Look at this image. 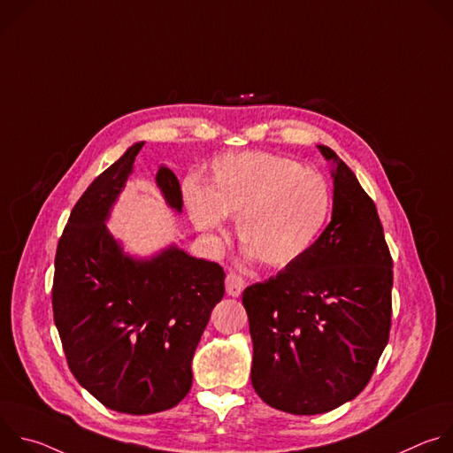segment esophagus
I'll return each mask as SVG.
<instances>
[{
    "label": "esophagus",
    "instance_id": "obj_1",
    "mask_svg": "<svg viewBox=\"0 0 453 453\" xmlns=\"http://www.w3.org/2000/svg\"><path fill=\"white\" fill-rule=\"evenodd\" d=\"M245 288V280L236 274V273H227L226 276V292L231 296V297H238Z\"/></svg>",
    "mask_w": 453,
    "mask_h": 453
}]
</instances>
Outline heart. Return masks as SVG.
<instances>
[{"instance_id":"b5f03b06","label":"heart","mask_w":453,"mask_h":453,"mask_svg":"<svg viewBox=\"0 0 453 453\" xmlns=\"http://www.w3.org/2000/svg\"><path fill=\"white\" fill-rule=\"evenodd\" d=\"M182 199L193 226L215 240L226 217L247 252L265 267L297 264L325 229L332 191L319 172L267 152L231 154L213 161L206 188L188 180Z\"/></svg>"}]
</instances>
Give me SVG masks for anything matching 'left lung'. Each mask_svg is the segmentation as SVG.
I'll return each instance as SVG.
<instances>
[{"label":"left lung","instance_id":"left-lung-1","mask_svg":"<svg viewBox=\"0 0 453 453\" xmlns=\"http://www.w3.org/2000/svg\"><path fill=\"white\" fill-rule=\"evenodd\" d=\"M334 163L332 222L308 254L242 294L252 337L250 381L267 405L297 416L357 398L391 332L393 257L372 199Z\"/></svg>","mask_w":453,"mask_h":453}]
</instances>
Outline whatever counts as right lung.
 Here are the masks:
<instances>
[{
  "label": "right lung",
  "mask_w": 453,
  "mask_h": 453,
  "mask_svg": "<svg viewBox=\"0 0 453 453\" xmlns=\"http://www.w3.org/2000/svg\"><path fill=\"white\" fill-rule=\"evenodd\" d=\"M143 143L102 172L75 204L57 245L53 320L77 381L100 403L125 414L175 407L191 387V360L211 310L224 297V269L170 245L133 257L105 220ZM156 182L180 213L175 173Z\"/></svg>",
  "instance_id": "right-lung-1"
}]
</instances>
